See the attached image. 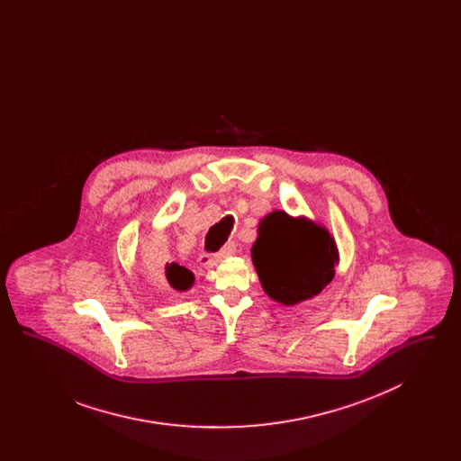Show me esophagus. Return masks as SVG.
Masks as SVG:
<instances>
[{"label": "esophagus", "mask_w": 461, "mask_h": 461, "mask_svg": "<svg viewBox=\"0 0 461 461\" xmlns=\"http://www.w3.org/2000/svg\"><path fill=\"white\" fill-rule=\"evenodd\" d=\"M235 252H237V245L231 241V243L224 245L220 252H216V254H203V256H200L198 261H200L202 266H214V264L220 263L224 258H228V256H231Z\"/></svg>", "instance_id": "obj_1"}]
</instances>
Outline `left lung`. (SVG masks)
I'll return each instance as SVG.
<instances>
[{
    "label": "left lung",
    "mask_w": 461,
    "mask_h": 461,
    "mask_svg": "<svg viewBox=\"0 0 461 461\" xmlns=\"http://www.w3.org/2000/svg\"><path fill=\"white\" fill-rule=\"evenodd\" d=\"M250 256L264 292L285 306L318 295L333 280L339 263L327 228L285 211H273L261 220Z\"/></svg>",
    "instance_id": "1"
}]
</instances>
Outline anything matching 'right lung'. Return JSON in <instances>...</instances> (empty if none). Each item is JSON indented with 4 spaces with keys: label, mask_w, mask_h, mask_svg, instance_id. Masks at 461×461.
<instances>
[{
    "label": "right lung",
    "mask_w": 461,
    "mask_h": 461,
    "mask_svg": "<svg viewBox=\"0 0 461 461\" xmlns=\"http://www.w3.org/2000/svg\"><path fill=\"white\" fill-rule=\"evenodd\" d=\"M166 278H167V284L179 292L188 290L195 282V276L190 269L176 263L166 264Z\"/></svg>",
    "instance_id": "add662e5"
}]
</instances>
